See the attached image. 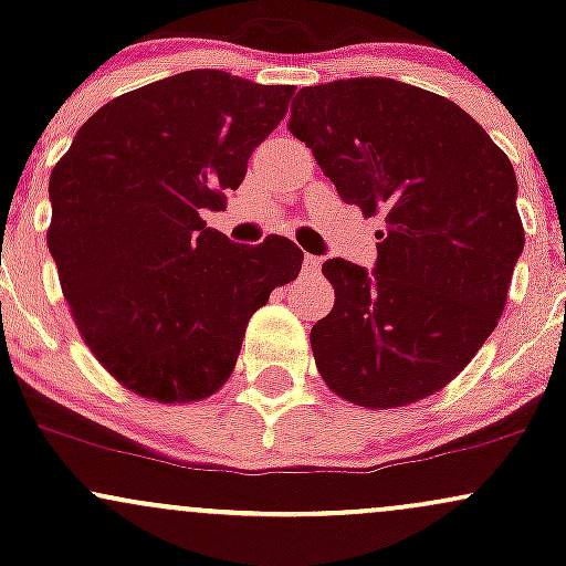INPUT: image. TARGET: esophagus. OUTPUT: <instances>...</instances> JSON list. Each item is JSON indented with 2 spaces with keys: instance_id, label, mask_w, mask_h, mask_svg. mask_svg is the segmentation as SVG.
Here are the masks:
<instances>
[{
  "instance_id": "esophagus-1",
  "label": "esophagus",
  "mask_w": 566,
  "mask_h": 566,
  "mask_svg": "<svg viewBox=\"0 0 566 566\" xmlns=\"http://www.w3.org/2000/svg\"><path fill=\"white\" fill-rule=\"evenodd\" d=\"M322 271V258L319 255H305L303 258V274L316 276Z\"/></svg>"
}]
</instances>
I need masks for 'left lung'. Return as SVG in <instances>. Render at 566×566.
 Segmentation results:
<instances>
[{
  "mask_svg": "<svg viewBox=\"0 0 566 566\" xmlns=\"http://www.w3.org/2000/svg\"><path fill=\"white\" fill-rule=\"evenodd\" d=\"M287 127L346 205L386 216L373 271L322 265L319 375L369 409L437 394L497 327L524 250L511 159L458 103L382 76L303 87Z\"/></svg>",
  "mask_w": 566,
  "mask_h": 566,
  "instance_id": "1",
  "label": "left lung"
}]
</instances>
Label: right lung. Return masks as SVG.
Here are the masks:
<instances>
[{
    "label": "right lung",
    "instance_id": "right-lung-1",
    "mask_svg": "<svg viewBox=\"0 0 566 566\" xmlns=\"http://www.w3.org/2000/svg\"><path fill=\"white\" fill-rule=\"evenodd\" d=\"M292 84L218 69L114 97L50 175V255L76 327L146 399L197 401L237 365L250 316L301 274L287 237L233 244L207 226L287 114Z\"/></svg>",
    "mask_w": 566,
    "mask_h": 566
}]
</instances>
